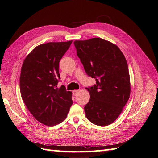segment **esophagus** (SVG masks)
I'll use <instances>...</instances> for the list:
<instances>
[{
	"label": "esophagus",
	"mask_w": 158,
	"mask_h": 158,
	"mask_svg": "<svg viewBox=\"0 0 158 158\" xmlns=\"http://www.w3.org/2000/svg\"><path fill=\"white\" fill-rule=\"evenodd\" d=\"M79 92H80L79 90H74V91H73V94L74 96H77L79 93Z\"/></svg>",
	"instance_id": "34e87169"
}]
</instances>
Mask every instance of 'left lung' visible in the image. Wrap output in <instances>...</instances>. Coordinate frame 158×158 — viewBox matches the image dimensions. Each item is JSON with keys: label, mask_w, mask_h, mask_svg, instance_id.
<instances>
[{"label": "left lung", "mask_w": 158, "mask_h": 158, "mask_svg": "<svg viewBox=\"0 0 158 158\" xmlns=\"http://www.w3.org/2000/svg\"><path fill=\"white\" fill-rule=\"evenodd\" d=\"M77 56L96 85L85 88L90 100L84 107L86 118L94 125L113 123L123 110L131 94L128 65L116 45L101 38L75 40Z\"/></svg>", "instance_id": "obj_1"}]
</instances>
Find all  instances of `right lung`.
<instances>
[{"label":"right lung","mask_w":158,"mask_h":158,"mask_svg":"<svg viewBox=\"0 0 158 158\" xmlns=\"http://www.w3.org/2000/svg\"><path fill=\"white\" fill-rule=\"evenodd\" d=\"M72 40L49 42L35 48L24 60L20 76L22 98L33 117L49 127L66 118L73 104L72 93L62 85L59 62Z\"/></svg>","instance_id":"obj_1"}]
</instances>
